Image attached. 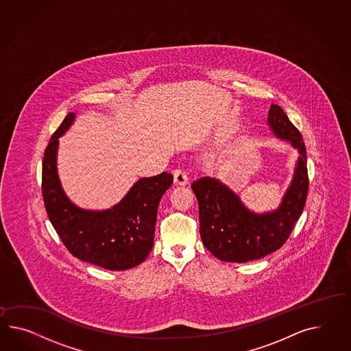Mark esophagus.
I'll use <instances>...</instances> for the list:
<instances>
[{"label":"esophagus","instance_id":"1","mask_svg":"<svg viewBox=\"0 0 351 351\" xmlns=\"http://www.w3.org/2000/svg\"><path fill=\"white\" fill-rule=\"evenodd\" d=\"M173 182H175L176 185H186L189 182L186 172L184 171V170H181V169H176V170L173 171Z\"/></svg>","mask_w":351,"mask_h":351}]
</instances>
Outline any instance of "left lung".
<instances>
[{
    "mask_svg": "<svg viewBox=\"0 0 351 351\" xmlns=\"http://www.w3.org/2000/svg\"><path fill=\"white\" fill-rule=\"evenodd\" d=\"M267 125L275 137L298 151L291 185L275 210H250L233 190L215 178H200L191 184L199 203L200 237L214 256L226 263H247L279 250L306 204L307 152L302 134L275 104L270 106Z\"/></svg>",
    "mask_w": 351,
    "mask_h": 351,
    "instance_id": "left-lung-1",
    "label": "left lung"
}]
</instances>
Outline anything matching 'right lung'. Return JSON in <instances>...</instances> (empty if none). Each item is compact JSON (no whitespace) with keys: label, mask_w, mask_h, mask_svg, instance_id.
Returning <instances> with one entry per match:
<instances>
[{"label":"right lung","mask_w":351,"mask_h":351,"mask_svg":"<svg viewBox=\"0 0 351 351\" xmlns=\"http://www.w3.org/2000/svg\"><path fill=\"white\" fill-rule=\"evenodd\" d=\"M76 118L69 112L45 148L42 172L44 206L54 230L69 252L81 261L106 270H128L143 263L154 247L157 209L171 173L142 178L118 204L90 210L69 200L57 170V152L62 137Z\"/></svg>","instance_id":"add662e5"}]
</instances>
